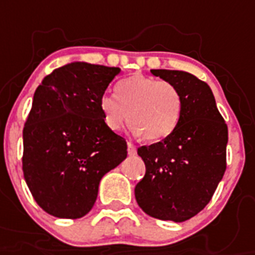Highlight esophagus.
Instances as JSON below:
<instances>
[{
    "mask_svg": "<svg viewBox=\"0 0 255 255\" xmlns=\"http://www.w3.org/2000/svg\"><path fill=\"white\" fill-rule=\"evenodd\" d=\"M127 151H128V155H129V156L136 155V147L132 143L127 144Z\"/></svg>",
    "mask_w": 255,
    "mask_h": 255,
    "instance_id": "1",
    "label": "esophagus"
}]
</instances>
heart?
<instances>
[{
	"label": "heart",
	"instance_id": "b5f03b06",
	"mask_svg": "<svg viewBox=\"0 0 255 255\" xmlns=\"http://www.w3.org/2000/svg\"><path fill=\"white\" fill-rule=\"evenodd\" d=\"M115 95L104 94L99 108L106 126L119 131L129 118L131 131L155 143L165 139L177 127L182 114V96L168 81L132 75L115 86Z\"/></svg>",
	"mask_w": 255,
	"mask_h": 255
}]
</instances>
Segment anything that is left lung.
<instances>
[{
    "label": "left lung",
    "mask_w": 255,
    "mask_h": 255,
    "mask_svg": "<svg viewBox=\"0 0 255 255\" xmlns=\"http://www.w3.org/2000/svg\"><path fill=\"white\" fill-rule=\"evenodd\" d=\"M151 73L178 88L182 114L169 136L137 148L145 164V176L136 185L135 197L148 216L182 222L208 205L222 180L228 126L205 82L178 70Z\"/></svg>",
    "instance_id": "8db88e82"
}]
</instances>
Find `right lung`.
I'll use <instances>...</instances> for the list:
<instances>
[{
  "label": "right lung",
  "mask_w": 255,
  "mask_h": 255,
  "mask_svg": "<svg viewBox=\"0 0 255 255\" xmlns=\"http://www.w3.org/2000/svg\"><path fill=\"white\" fill-rule=\"evenodd\" d=\"M119 67L71 62L34 92L23 127V177L34 200L54 217L92 209L104 174L127 157V143L106 126L99 100Z\"/></svg>",
  "instance_id": "obj_1"
}]
</instances>
